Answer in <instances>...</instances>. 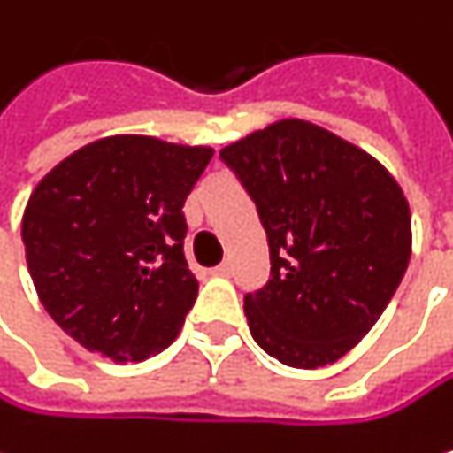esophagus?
<instances>
[{"label": "esophagus", "mask_w": 453, "mask_h": 453, "mask_svg": "<svg viewBox=\"0 0 453 453\" xmlns=\"http://www.w3.org/2000/svg\"><path fill=\"white\" fill-rule=\"evenodd\" d=\"M231 271H234V268H231V263H219L217 268H211V273H214V276H231Z\"/></svg>", "instance_id": "1"}]
</instances>
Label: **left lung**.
Masks as SVG:
<instances>
[{"label":"left lung","instance_id":"1","mask_svg":"<svg viewBox=\"0 0 453 453\" xmlns=\"http://www.w3.org/2000/svg\"><path fill=\"white\" fill-rule=\"evenodd\" d=\"M257 206L271 276L244 296L250 333L289 368H322L379 322L411 260L395 177L351 142L279 120L219 150Z\"/></svg>","mask_w":453,"mask_h":453}]
</instances>
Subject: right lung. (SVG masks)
Masks as SVG:
<instances>
[{"mask_svg":"<svg viewBox=\"0 0 453 453\" xmlns=\"http://www.w3.org/2000/svg\"><path fill=\"white\" fill-rule=\"evenodd\" d=\"M211 147L107 136L64 157L31 193L20 236L37 296L88 351L142 363L193 309L185 198Z\"/></svg>","mask_w":453,"mask_h":453,"instance_id":"add662e5","label":"right lung"}]
</instances>
